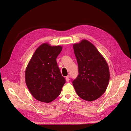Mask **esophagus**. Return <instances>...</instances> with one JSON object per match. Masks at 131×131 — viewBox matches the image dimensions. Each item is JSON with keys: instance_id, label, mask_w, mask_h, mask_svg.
Returning a JSON list of instances; mask_svg holds the SVG:
<instances>
[{"instance_id": "esophagus-1", "label": "esophagus", "mask_w": 131, "mask_h": 131, "mask_svg": "<svg viewBox=\"0 0 131 131\" xmlns=\"http://www.w3.org/2000/svg\"><path fill=\"white\" fill-rule=\"evenodd\" d=\"M65 79H66V81L67 82H69V81H70V76H69V75H67V77H66Z\"/></svg>"}]
</instances>
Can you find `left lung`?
<instances>
[{"mask_svg":"<svg viewBox=\"0 0 131 131\" xmlns=\"http://www.w3.org/2000/svg\"><path fill=\"white\" fill-rule=\"evenodd\" d=\"M73 46L79 73L72 82L75 90L84 100H97L106 91L109 83L110 73L107 61L88 40L83 39Z\"/></svg>","mask_w":131,"mask_h":131,"instance_id":"obj_1","label":"left lung"}]
</instances>
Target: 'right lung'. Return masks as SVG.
I'll return each instance as SVG.
<instances>
[{
  "mask_svg": "<svg viewBox=\"0 0 131 131\" xmlns=\"http://www.w3.org/2000/svg\"><path fill=\"white\" fill-rule=\"evenodd\" d=\"M62 50L60 46L41 45L34 52L26 68L25 83L36 99L46 103L56 99L65 83L56 61Z\"/></svg>",
  "mask_w": 131,
  "mask_h": 131,
  "instance_id": "1",
  "label": "right lung"
}]
</instances>
